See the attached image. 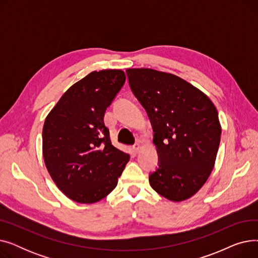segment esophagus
Here are the masks:
<instances>
[{
	"label": "esophagus",
	"instance_id": "obj_1",
	"mask_svg": "<svg viewBox=\"0 0 258 258\" xmlns=\"http://www.w3.org/2000/svg\"><path fill=\"white\" fill-rule=\"evenodd\" d=\"M133 150L135 153H138L139 150H140V144L139 143H136L134 146H133Z\"/></svg>",
	"mask_w": 258,
	"mask_h": 258
}]
</instances>
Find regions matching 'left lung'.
Here are the masks:
<instances>
[{
	"label": "left lung",
	"mask_w": 258,
	"mask_h": 258,
	"mask_svg": "<svg viewBox=\"0 0 258 258\" xmlns=\"http://www.w3.org/2000/svg\"><path fill=\"white\" fill-rule=\"evenodd\" d=\"M135 96L154 131L158 168L155 191L173 202L192 197L213 169L221 141L219 113L206 95L184 79L153 69H127Z\"/></svg>",
	"instance_id": "obj_1"
}]
</instances>
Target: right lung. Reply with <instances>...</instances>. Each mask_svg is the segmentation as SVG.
Wrapping results in <instances>:
<instances>
[{
  "label": "right lung",
  "mask_w": 258,
  "mask_h": 258,
  "mask_svg": "<svg viewBox=\"0 0 258 258\" xmlns=\"http://www.w3.org/2000/svg\"><path fill=\"white\" fill-rule=\"evenodd\" d=\"M124 83L121 70L93 71L67 90L45 120L46 167L59 190L77 203L106 197L130 160L113 146L103 121Z\"/></svg>",
  "instance_id": "obj_1"
}]
</instances>
